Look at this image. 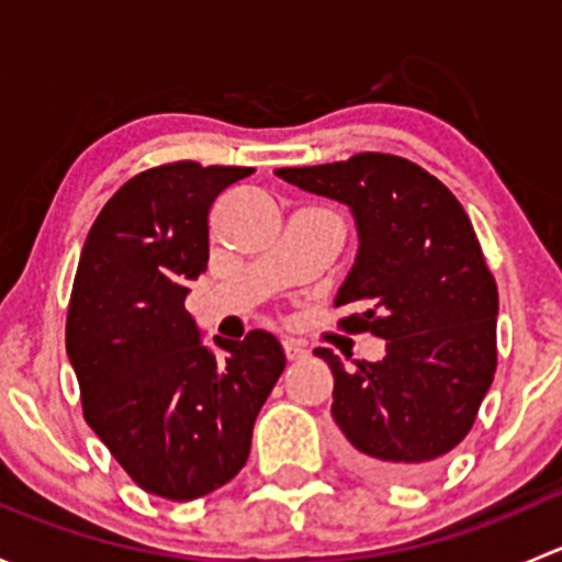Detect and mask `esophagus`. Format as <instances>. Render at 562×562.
I'll list each match as a JSON object with an SVG mask.
<instances>
[{"label": "esophagus", "instance_id": "1", "mask_svg": "<svg viewBox=\"0 0 562 562\" xmlns=\"http://www.w3.org/2000/svg\"><path fill=\"white\" fill-rule=\"evenodd\" d=\"M282 350H285V359L288 361H302L307 356V350L296 342H282Z\"/></svg>", "mask_w": 562, "mask_h": 562}]
</instances>
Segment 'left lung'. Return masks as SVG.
I'll return each mask as SVG.
<instances>
[{
	"mask_svg": "<svg viewBox=\"0 0 562 562\" xmlns=\"http://www.w3.org/2000/svg\"><path fill=\"white\" fill-rule=\"evenodd\" d=\"M277 176L348 203L359 255L334 307L337 326L386 339L383 361L334 375L331 416L359 473L416 481L432 473L473 427L497 367V285L454 192L416 162L381 151Z\"/></svg>",
	"mask_w": 562,
	"mask_h": 562,
	"instance_id": "obj_1",
	"label": "left lung"
}]
</instances>
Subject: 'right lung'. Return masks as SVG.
<instances>
[{
    "label": "right lung",
    "mask_w": 562,
    "mask_h": 562,
    "mask_svg": "<svg viewBox=\"0 0 562 562\" xmlns=\"http://www.w3.org/2000/svg\"><path fill=\"white\" fill-rule=\"evenodd\" d=\"M252 168L166 162L124 181L78 260L67 307V356L81 407L140 490L195 501L228 484L249 457L252 427L285 370L269 331L198 339L184 310L209 263V212Z\"/></svg>",
    "instance_id": "add662e5"
}]
</instances>
